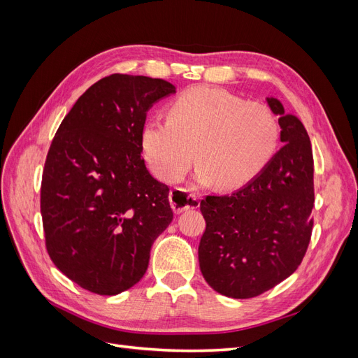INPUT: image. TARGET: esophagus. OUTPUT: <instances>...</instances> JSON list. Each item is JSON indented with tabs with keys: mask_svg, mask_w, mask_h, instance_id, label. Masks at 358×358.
Returning <instances> with one entry per match:
<instances>
[{
	"mask_svg": "<svg viewBox=\"0 0 358 358\" xmlns=\"http://www.w3.org/2000/svg\"><path fill=\"white\" fill-rule=\"evenodd\" d=\"M170 204H171V209L175 213H182L188 209H194V208H199V197L196 194H189L185 189H180L176 188L170 191Z\"/></svg>",
	"mask_w": 358,
	"mask_h": 358,
	"instance_id": "esophagus-1",
	"label": "esophagus"
}]
</instances>
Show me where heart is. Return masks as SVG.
<instances>
[{
	"label": "heart",
	"instance_id": "b5f03b06",
	"mask_svg": "<svg viewBox=\"0 0 358 358\" xmlns=\"http://www.w3.org/2000/svg\"><path fill=\"white\" fill-rule=\"evenodd\" d=\"M279 122L270 107L230 91L196 86L169 104L167 121L150 119L142 131L149 169L161 180H179L200 162L196 179L236 189L254 180L276 154Z\"/></svg>",
	"mask_w": 358,
	"mask_h": 358
}]
</instances>
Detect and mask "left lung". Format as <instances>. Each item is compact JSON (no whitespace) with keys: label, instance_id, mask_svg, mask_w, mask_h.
I'll list each match as a JSON object with an SVG mask.
<instances>
[{"label":"left lung","instance_id":"left-lung-1","mask_svg":"<svg viewBox=\"0 0 358 358\" xmlns=\"http://www.w3.org/2000/svg\"><path fill=\"white\" fill-rule=\"evenodd\" d=\"M266 100L279 116L284 146L245 187L200 203L206 220L200 270L215 291L233 299L263 294L294 273L312 234L315 199L309 136L278 99Z\"/></svg>","mask_w":358,"mask_h":358}]
</instances>
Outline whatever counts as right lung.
Instances as JSON below:
<instances>
[{
	"label": "right lung",
	"instance_id": "right-lung-1",
	"mask_svg": "<svg viewBox=\"0 0 358 358\" xmlns=\"http://www.w3.org/2000/svg\"><path fill=\"white\" fill-rule=\"evenodd\" d=\"M175 92L162 79L110 74L80 95L53 137L40 200L46 248L95 294L136 285L173 220L169 187L142 158V131L150 107Z\"/></svg>",
	"mask_w": 358,
	"mask_h": 358
}]
</instances>
